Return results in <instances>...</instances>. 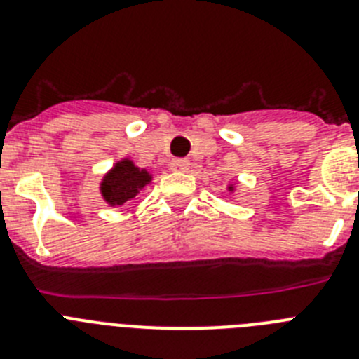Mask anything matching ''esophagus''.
<instances>
[{"label":"esophagus","instance_id":"1","mask_svg":"<svg viewBox=\"0 0 359 359\" xmlns=\"http://www.w3.org/2000/svg\"><path fill=\"white\" fill-rule=\"evenodd\" d=\"M190 167V161L187 158H176V160L170 161V169L176 170V172H185L189 170Z\"/></svg>","mask_w":359,"mask_h":359}]
</instances>
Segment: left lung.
I'll return each mask as SVG.
<instances>
[{
    "label": "left lung",
    "mask_w": 359,
    "mask_h": 359,
    "mask_svg": "<svg viewBox=\"0 0 359 359\" xmlns=\"http://www.w3.org/2000/svg\"><path fill=\"white\" fill-rule=\"evenodd\" d=\"M228 189H230V190H233V187H228Z\"/></svg>",
    "instance_id": "left-lung-1"
}]
</instances>
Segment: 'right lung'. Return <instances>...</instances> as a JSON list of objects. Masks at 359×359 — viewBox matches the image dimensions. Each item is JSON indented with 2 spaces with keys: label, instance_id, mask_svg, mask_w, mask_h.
<instances>
[{
  "label": "right lung",
  "instance_id": "add662e5",
  "mask_svg": "<svg viewBox=\"0 0 359 359\" xmlns=\"http://www.w3.org/2000/svg\"><path fill=\"white\" fill-rule=\"evenodd\" d=\"M149 183H151V174L147 170L135 167L131 160H122L104 176L100 192L111 207H115L136 198V194Z\"/></svg>",
  "mask_w": 359,
  "mask_h": 359
}]
</instances>
